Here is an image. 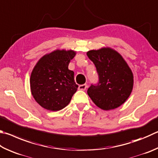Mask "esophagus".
Instances as JSON below:
<instances>
[{
	"instance_id": "1",
	"label": "esophagus",
	"mask_w": 158,
	"mask_h": 158,
	"mask_svg": "<svg viewBox=\"0 0 158 158\" xmlns=\"http://www.w3.org/2000/svg\"><path fill=\"white\" fill-rule=\"evenodd\" d=\"M87 88V85L86 84H82V85H79V90H85Z\"/></svg>"
}]
</instances>
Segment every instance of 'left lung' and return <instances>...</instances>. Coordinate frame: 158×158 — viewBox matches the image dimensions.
<instances>
[{
    "label": "left lung",
    "mask_w": 158,
    "mask_h": 158,
    "mask_svg": "<svg viewBox=\"0 0 158 158\" xmlns=\"http://www.w3.org/2000/svg\"><path fill=\"white\" fill-rule=\"evenodd\" d=\"M94 63L99 81L92 85L88 94L97 107L113 110L122 105L130 96L133 88V74L127 61L118 52L109 47L87 52Z\"/></svg>",
    "instance_id": "obj_1"
}]
</instances>
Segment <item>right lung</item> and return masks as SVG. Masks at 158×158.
Wrapping results in <instances>:
<instances>
[{"mask_svg":"<svg viewBox=\"0 0 158 158\" xmlns=\"http://www.w3.org/2000/svg\"><path fill=\"white\" fill-rule=\"evenodd\" d=\"M76 55L72 50L56 49L43 56L31 71V93L45 109L58 111L69 104L78 85L74 72L68 69L70 60Z\"/></svg>","mask_w":158,"mask_h":158,"instance_id":"obj_1","label":"right lung"}]
</instances>
